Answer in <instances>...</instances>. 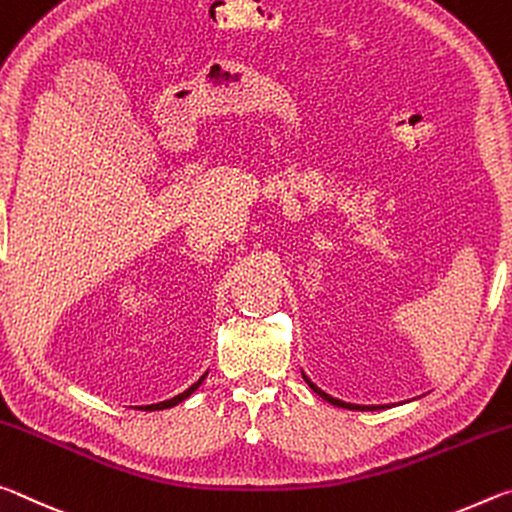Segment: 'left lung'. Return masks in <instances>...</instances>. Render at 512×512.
Returning a JSON list of instances; mask_svg holds the SVG:
<instances>
[{"label":"left lung","instance_id":"left-lung-1","mask_svg":"<svg viewBox=\"0 0 512 512\" xmlns=\"http://www.w3.org/2000/svg\"><path fill=\"white\" fill-rule=\"evenodd\" d=\"M301 376H304V381L308 383V385H311V390L313 392H317V395H320L322 399H326V401H329V404H333V406H340V408H349V410H376V408H381V406H358V404H347V401H340V399H333L331 395H326V392L324 390H320V388H317V385L311 381V379H308V376L306 374H301Z\"/></svg>","mask_w":512,"mask_h":512}]
</instances>
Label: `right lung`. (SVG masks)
<instances>
[{
	"label": "right lung",
	"instance_id": "1",
	"mask_svg": "<svg viewBox=\"0 0 512 512\" xmlns=\"http://www.w3.org/2000/svg\"><path fill=\"white\" fill-rule=\"evenodd\" d=\"M204 379H206V374L201 376V379L197 381V383H192L190 388L186 390V392H181V395H177V397H172V399H167V401H161V404H152V406H145V410H163V408H172V406H177V404H181L183 399H188L192 392H195L201 383H204Z\"/></svg>",
	"mask_w": 512,
	"mask_h": 512
}]
</instances>
